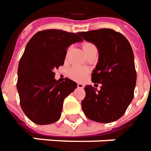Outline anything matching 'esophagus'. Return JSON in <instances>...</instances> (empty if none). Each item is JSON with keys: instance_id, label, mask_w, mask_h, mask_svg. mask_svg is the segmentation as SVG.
Returning a JSON list of instances; mask_svg holds the SVG:
<instances>
[{"instance_id": "esophagus-1", "label": "esophagus", "mask_w": 151, "mask_h": 151, "mask_svg": "<svg viewBox=\"0 0 151 151\" xmlns=\"http://www.w3.org/2000/svg\"><path fill=\"white\" fill-rule=\"evenodd\" d=\"M77 87L79 88H84V84H81V83H78V84H77Z\"/></svg>"}]
</instances>
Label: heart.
Listing matches in <instances>:
<instances>
[{"mask_svg":"<svg viewBox=\"0 0 151 151\" xmlns=\"http://www.w3.org/2000/svg\"><path fill=\"white\" fill-rule=\"evenodd\" d=\"M82 48L83 50L84 51V53H86L87 51H88L93 48H95V45L93 44L90 43V42H84L82 44ZM70 50V47L68 48V50L67 51V54L69 53V51ZM87 74V70L85 68L79 67H73L69 69L68 70V75L70 78H71L72 80H76V81H81L83 80Z\"/></svg>","mask_w":151,"mask_h":151,"instance_id":"1","label":"heart"}]
</instances>
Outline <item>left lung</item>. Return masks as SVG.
<instances>
[{
  "instance_id": "1",
  "label": "left lung",
  "mask_w": 151,
  "mask_h": 151,
  "mask_svg": "<svg viewBox=\"0 0 151 151\" xmlns=\"http://www.w3.org/2000/svg\"><path fill=\"white\" fill-rule=\"evenodd\" d=\"M78 34L98 48V63L91 76L93 83L101 84L98 91L85 86L82 110L91 120L115 121L124 114L134 96L137 71L132 47L124 35L110 28Z\"/></svg>"
}]
</instances>
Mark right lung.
<instances>
[{
    "mask_svg": "<svg viewBox=\"0 0 151 151\" xmlns=\"http://www.w3.org/2000/svg\"><path fill=\"white\" fill-rule=\"evenodd\" d=\"M82 40L78 33L48 29L27 44L19 63L17 89L22 111L33 123L50 124L61 117L64 99L77 84L68 78L59 83L53 70L64 64L67 47Z\"/></svg>",
    "mask_w": 151,
    "mask_h": 151,
    "instance_id": "obj_1",
    "label": "right lung"
}]
</instances>
